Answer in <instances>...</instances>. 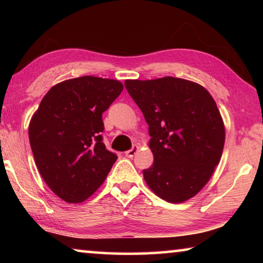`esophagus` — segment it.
<instances>
[{
  "instance_id": "obj_1",
  "label": "esophagus",
  "mask_w": 263,
  "mask_h": 263,
  "mask_svg": "<svg viewBox=\"0 0 263 263\" xmlns=\"http://www.w3.org/2000/svg\"><path fill=\"white\" fill-rule=\"evenodd\" d=\"M138 149H139V147H138L137 145H133L131 149L126 151V152H125V155H126L127 158H133V157H135V154L138 152Z\"/></svg>"
}]
</instances>
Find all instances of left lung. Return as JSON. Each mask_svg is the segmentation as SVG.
Listing matches in <instances>:
<instances>
[{
    "label": "left lung",
    "mask_w": 263,
    "mask_h": 263,
    "mask_svg": "<svg viewBox=\"0 0 263 263\" xmlns=\"http://www.w3.org/2000/svg\"><path fill=\"white\" fill-rule=\"evenodd\" d=\"M125 87L148 124L154 162L142 171L146 183L169 203L194 197L224 148L225 127L215 100L201 84L173 77L126 80Z\"/></svg>",
    "instance_id": "1"
}]
</instances>
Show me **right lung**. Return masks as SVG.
<instances>
[{"instance_id": "right-lung-1", "label": "right lung", "mask_w": 263, "mask_h": 263, "mask_svg": "<svg viewBox=\"0 0 263 263\" xmlns=\"http://www.w3.org/2000/svg\"><path fill=\"white\" fill-rule=\"evenodd\" d=\"M117 80L81 77L55 84L31 118L29 139L39 173L68 203L103 183L117 155L105 148L102 114L123 90Z\"/></svg>"}]
</instances>
